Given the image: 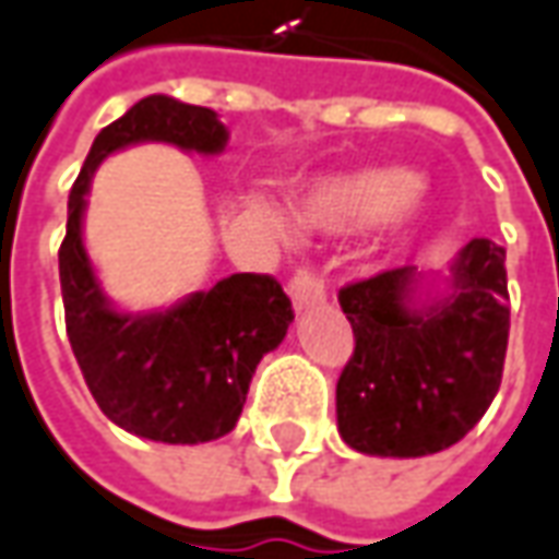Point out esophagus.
<instances>
[{
    "mask_svg": "<svg viewBox=\"0 0 559 559\" xmlns=\"http://www.w3.org/2000/svg\"><path fill=\"white\" fill-rule=\"evenodd\" d=\"M287 294L294 299V309H297V312L316 306V302H324V297H328L324 281L318 278L312 269H297V275L287 284Z\"/></svg>",
    "mask_w": 559,
    "mask_h": 559,
    "instance_id": "obj_1",
    "label": "esophagus"
}]
</instances>
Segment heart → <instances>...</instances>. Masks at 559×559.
<instances>
[{
	"mask_svg": "<svg viewBox=\"0 0 559 559\" xmlns=\"http://www.w3.org/2000/svg\"><path fill=\"white\" fill-rule=\"evenodd\" d=\"M417 176L405 166H365L318 182L302 201V222L324 231H361L399 213L417 198ZM253 213L284 235L287 219L278 206L253 198Z\"/></svg>",
	"mask_w": 559,
	"mask_h": 559,
	"instance_id": "1",
	"label": "heart"
}]
</instances>
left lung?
Masks as SVG:
<instances>
[{"instance_id": "obj_1", "label": "left lung", "mask_w": 559, "mask_h": 559, "mask_svg": "<svg viewBox=\"0 0 559 559\" xmlns=\"http://www.w3.org/2000/svg\"><path fill=\"white\" fill-rule=\"evenodd\" d=\"M508 299L504 247L489 238L461 247L445 278L399 265L343 287L356 334L337 380L343 442L377 457H424L461 442L501 386Z\"/></svg>"}]
</instances>
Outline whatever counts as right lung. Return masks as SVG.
<instances>
[{"mask_svg": "<svg viewBox=\"0 0 559 559\" xmlns=\"http://www.w3.org/2000/svg\"><path fill=\"white\" fill-rule=\"evenodd\" d=\"M142 142L219 154L228 129L216 110L147 95L105 126L70 188L68 235L58 253L70 349L98 408L126 433L198 445L231 433L253 371L294 321L290 299L269 275H228L160 312H123L105 294L83 243L86 194L110 154Z\"/></svg>", "mask_w": 559, "mask_h": 559, "instance_id": "obj_1", "label": "right lung"}]
</instances>
